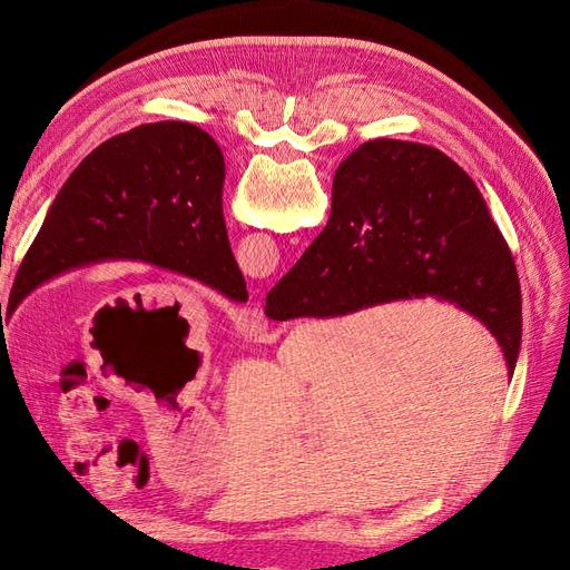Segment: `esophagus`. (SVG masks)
I'll use <instances>...</instances> for the list:
<instances>
[{"label": "esophagus", "instance_id": "34e87169", "mask_svg": "<svg viewBox=\"0 0 570 570\" xmlns=\"http://www.w3.org/2000/svg\"><path fill=\"white\" fill-rule=\"evenodd\" d=\"M235 323H237L239 331H243L249 337H256V335H262L266 331V316H264V312L258 306L245 308V312L237 316Z\"/></svg>", "mask_w": 570, "mask_h": 570}]
</instances>
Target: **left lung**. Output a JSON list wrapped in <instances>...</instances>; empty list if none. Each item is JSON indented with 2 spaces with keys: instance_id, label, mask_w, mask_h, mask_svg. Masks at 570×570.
Masks as SVG:
<instances>
[{
  "instance_id": "8db88e82",
  "label": "left lung",
  "mask_w": 570,
  "mask_h": 570,
  "mask_svg": "<svg viewBox=\"0 0 570 570\" xmlns=\"http://www.w3.org/2000/svg\"><path fill=\"white\" fill-rule=\"evenodd\" d=\"M223 180L220 147L193 124L161 120L111 137L51 204L16 273L7 316L47 281L101 262L151 264L247 302L223 218Z\"/></svg>"
}]
</instances>
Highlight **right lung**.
<instances>
[{
  "mask_svg": "<svg viewBox=\"0 0 570 570\" xmlns=\"http://www.w3.org/2000/svg\"><path fill=\"white\" fill-rule=\"evenodd\" d=\"M425 297L485 325L513 373L519 273L475 183L435 147L371 140L335 170L331 218L268 292L266 316L335 318Z\"/></svg>",
  "mask_w": 570,
  "mask_h": 570,
  "instance_id": "obj_1",
  "label": "right lung"
}]
</instances>
